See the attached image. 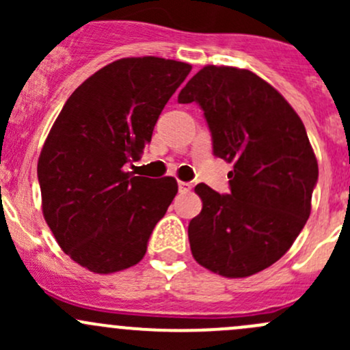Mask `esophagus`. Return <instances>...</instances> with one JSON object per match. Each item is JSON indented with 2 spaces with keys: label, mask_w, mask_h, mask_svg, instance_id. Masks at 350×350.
I'll use <instances>...</instances> for the list:
<instances>
[{
  "label": "esophagus",
  "mask_w": 350,
  "mask_h": 350,
  "mask_svg": "<svg viewBox=\"0 0 350 350\" xmlns=\"http://www.w3.org/2000/svg\"><path fill=\"white\" fill-rule=\"evenodd\" d=\"M178 188H179V193H188V191H191L193 185H191V183L179 181V183H178Z\"/></svg>",
  "instance_id": "34e87169"
}]
</instances>
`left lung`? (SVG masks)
I'll return each mask as SVG.
<instances>
[{
  "label": "left lung",
  "instance_id": "8db88e82",
  "mask_svg": "<svg viewBox=\"0 0 350 350\" xmlns=\"http://www.w3.org/2000/svg\"><path fill=\"white\" fill-rule=\"evenodd\" d=\"M178 101L200 105L215 157L234 164L227 195L195 188L193 257L220 276H252L288 252L310 217L319 164L305 125L269 83L237 67H203Z\"/></svg>",
  "mask_w": 350,
  "mask_h": 350
}]
</instances>
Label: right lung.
Returning <instances> with one entry per match:
<instances>
[{"mask_svg": "<svg viewBox=\"0 0 350 350\" xmlns=\"http://www.w3.org/2000/svg\"><path fill=\"white\" fill-rule=\"evenodd\" d=\"M189 70L161 57L111 62L70 94L49 132L37 165L44 218L61 249L91 273L140 262L178 193L174 178L125 169Z\"/></svg>", "mask_w": 350, "mask_h": 350, "instance_id": "obj_1", "label": "right lung"}]
</instances>
